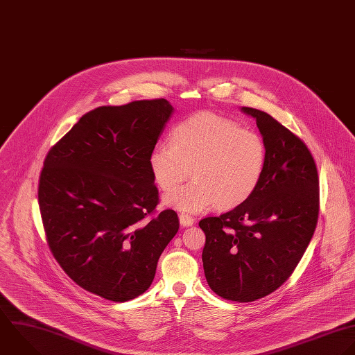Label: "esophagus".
<instances>
[{"label": "esophagus", "instance_id": "obj_1", "mask_svg": "<svg viewBox=\"0 0 355 355\" xmlns=\"http://www.w3.org/2000/svg\"><path fill=\"white\" fill-rule=\"evenodd\" d=\"M180 223H181V225H184V227H191V225H193L195 220H193V217H191V216L182 213V214H180Z\"/></svg>", "mask_w": 355, "mask_h": 355}]
</instances>
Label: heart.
<instances>
[{"instance_id":"b5f03b06","label":"heart","mask_w":355,"mask_h":355,"mask_svg":"<svg viewBox=\"0 0 355 355\" xmlns=\"http://www.w3.org/2000/svg\"><path fill=\"white\" fill-rule=\"evenodd\" d=\"M170 138L171 144L152 150L149 164L163 191L195 175L164 198L178 210L198 213L213 205L220 210L234 209L254 193L264 175L268 159L264 138L216 113L202 112L182 120Z\"/></svg>"}]
</instances>
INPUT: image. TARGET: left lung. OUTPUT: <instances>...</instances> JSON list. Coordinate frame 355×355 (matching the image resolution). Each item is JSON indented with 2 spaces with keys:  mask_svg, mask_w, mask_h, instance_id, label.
Segmentation results:
<instances>
[{
  "mask_svg": "<svg viewBox=\"0 0 355 355\" xmlns=\"http://www.w3.org/2000/svg\"><path fill=\"white\" fill-rule=\"evenodd\" d=\"M242 110L256 119L267 144L264 175L245 203L200 220L199 227L210 289L250 303L284 285L302 260L318 223L320 180L303 139L266 112Z\"/></svg>",
  "mask_w": 355,
  "mask_h": 355,
  "instance_id": "obj_1",
  "label": "left lung"
}]
</instances>
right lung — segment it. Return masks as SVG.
Instances as JSON below:
<instances>
[{"mask_svg":"<svg viewBox=\"0 0 355 355\" xmlns=\"http://www.w3.org/2000/svg\"><path fill=\"white\" fill-rule=\"evenodd\" d=\"M163 98L99 106L46 153L38 205L49 250L83 289L121 303L152 284L180 228L156 211L149 157L173 113Z\"/></svg>","mask_w":355,"mask_h":355,"instance_id":"add662e5","label":"right lung"}]
</instances>
